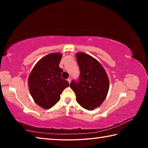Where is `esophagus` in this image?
<instances>
[{
  "instance_id": "obj_1",
  "label": "esophagus",
  "mask_w": 148,
  "mask_h": 148,
  "mask_svg": "<svg viewBox=\"0 0 148 148\" xmlns=\"http://www.w3.org/2000/svg\"><path fill=\"white\" fill-rule=\"evenodd\" d=\"M67 81H68V82H69V84H71V78H70V77H69V78H68V79H67Z\"/></svg>"
}]
</instances>
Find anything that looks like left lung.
<instances>
[{
  "label": "left lung",
  "instance_id": "1",
  "mask_svg": "<svg viewBox=\"0 0 148 148\" xmlns=\"http://www.w3.org/2000/svg\"><path fill=\"white\" fill-rule=\"evenodd\" d=\"M80 70L78 83L72 81L70 87L76 95V101L84 108L92 110L101 106L109 90V79L102 64L89 55H76Z\"/></svg>",
  "mask_w": 148,
  "mask_h": 148
}]
</instances>
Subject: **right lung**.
<instances>
[{"label":"right lung","instance_id":"obj_1","mask_svg":"<svg viewBox=\"0 0 148 148\" xmlns=\"http://www.w3.org/2000/svg\"><path fill=\"white\" fill-rule=\"evenodd\" d=\"M62 54L49 53L34 65L28 79L29 89L34 101L44 109L53 107L58 102L61 92L69 86L61 77L62 69L59 66Z\"/></svg>","mask_w":148,"mask_h":148}]
</instances>
